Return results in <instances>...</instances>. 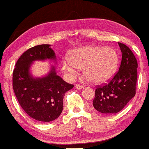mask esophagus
<instances>
[{"label":"esophagus","instance_id":"34e87169","mask_svg":"<svg viewBox=\"0 0 149 149\" xmlns=\"http://www.w3.org/2000/svg\"><path fill=\"white\" fill-rule=\"evenodd\" d=\"M75 88L78 89V90H82V89L84 88V86H83V85H80V84H77L76 86H75Z\"/></svg>","mask_w":149,"mask_h":149}]
</instances>
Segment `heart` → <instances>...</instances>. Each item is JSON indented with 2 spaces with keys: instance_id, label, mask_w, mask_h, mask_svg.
<instances>
[{
  "instance_id": "b5f03b06",
  "label": "heart",
  "mask_w": 149,
  "mask_h": 149,
  "mask_svg": "<svg viewBox=\"0 0 149 149\" xmlns=\"http://www.w3.org/2000/svg\"><path fill=\"white\" fill-rule=\"evenodd\" d=\"M119 58L112 47L87 46L72 52L70 58L62 61V69L70 79L78 76L80 69L92 84H100L109 81L116 72Z\"/></svg>"
}]
</instances>
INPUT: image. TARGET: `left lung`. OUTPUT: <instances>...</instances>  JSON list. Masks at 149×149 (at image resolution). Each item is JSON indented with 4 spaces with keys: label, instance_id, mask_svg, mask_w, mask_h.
I'll return each mask as SVG.
<instances>
[{
    "label": "left lung",
    "instance_id": "obj_1",
    "mask_svg": "<svg viewBox=\"0 0 149 149\" xmlns=\"http://www.w3.org/2000/svg\"><path fill=\"white\" fill-rule=\"evenodd\" d=\"M118 44L122 52L119 70L108 84L96 86L93 100L94 107L105 114L119 112L136 93L137 59L128 46Z\"/></svg>",
    "mask_w": 149,
    "mask_h": 149
}]
</instances>
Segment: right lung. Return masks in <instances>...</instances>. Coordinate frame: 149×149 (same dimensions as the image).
<instances>
[{"label":"right lung","mask_w":149,"mask_h":149,"mask_svg":"<svg viewBox=\"0 0 149 149\" xmlns=\"http://www.w3.org/2000/svg\"><path fill=\"white\" fill-rule=\"evenodd\" d=\"M55 57L49 44L33 46L19 57L13 72V88L19 104L31 118L41 123L53 121L59 116L65 92L74 87L56 74L54 66L42 78H33L30 74L34 61Z\"/></svg>","instance_id":"obj_1"}]
</instances>
